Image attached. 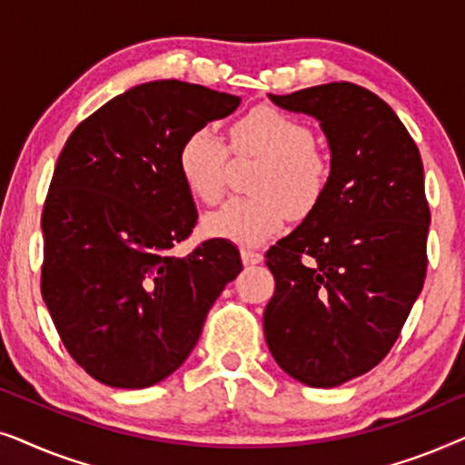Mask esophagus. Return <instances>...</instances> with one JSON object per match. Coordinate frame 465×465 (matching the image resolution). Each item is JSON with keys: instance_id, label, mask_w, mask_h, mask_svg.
Listing matches in <instances>:
<instances>
[{"instance_id": "esophagus-1", "label": "esophagus", "mask_w": 465, "mask_h": 465, "mask_svg": "<svg viewBox=\"0 0 465 465\" xmlns=\"http://www.w3.org/2000/svg\"><path fill=\"white\" fill-rule=\"evenodd\" d=\"M241 260H243V264H258L262 262V253L253 252L250 247H243V250H241Z\"/></svg>"}]
</instances>
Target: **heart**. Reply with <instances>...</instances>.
Segmentation results:
<instances>
[{"label":"heart","mask_w":465,"mask_h":465,"mask_svg":"<svg viewBox=\"0 0 465 465\" xmlns=\"http://www.w3.org/2000/svg\"><path fill=\"white\" fill-rule=\"evenodd\" d=\"M228 148L234 156H262L253 180L258 196L231 199L207 213V237L241 247H256L283 231L288 213L307 218L326 194L332 163L315 148V135L302 120L269 105H258L228 124ZM228 148L209 126L183 137L177 171L194 199L207 205L224 193Z\"/></svg>","instance_id":"heart-1"}]
</instances>
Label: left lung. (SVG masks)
Wrapping results in <instances>:
<instances>
[{
  "mask_svg": "<svg viewBox=\"0 0 465 465\" xmlns=\"http://www.w3.org/2000/svg\"><path fill=\"white\" fill-rule=\"evenodd\" d=\"M322 123L332 175L313 213L266 252L264 336L290 377L336 387L391 351L428 271L430 205L417 143L353 82L271 94Z\"/></svg>",
  "mask_w": 465,
  "mask_h": 465,
  "instance_id": "obj_1",
  "label": "left lung"
}]
</instances>
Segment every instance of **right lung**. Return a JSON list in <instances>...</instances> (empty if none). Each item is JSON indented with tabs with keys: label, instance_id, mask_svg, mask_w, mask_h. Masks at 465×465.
<instances>
[{
	"label": "right lung",
	"instance_id": "right-lung-1",
	"mask_svg": "<svg viewBox=\"0 0 465 465\" xmlns=\"http://www.w3.org/2000/svg\"><path fill=\"white\" fill-rule=\"evenodd\" d=\"M239 101L148 82L82 120L61 150L42 209V296L69 355L99 383L142 390L177 371L243 269L222 239L171 253L199 220L180 143Z\"/></svg>",
	"mask_w": 465,
	"mask_h": 465
}]
</instances>
